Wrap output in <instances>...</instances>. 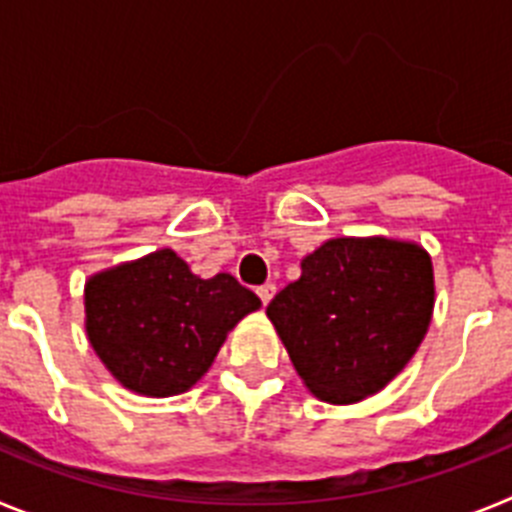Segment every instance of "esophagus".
<instances>
[{
  "mask_svg": "<svg viewBox=\"0 0 512 512\" xmlns=\"http://www.w3.org/2000/svg\"><path fill=\"white\" fill-rule=\"evenodd\" d=\"M274 292H277V284H271V282L261 284V287L256 289V295H259V300L264 302V305H269L271 297H274Z\"/></svg>",
  "mask_w": 512,
  "mask_h": 512,
  "instance_id": "1",
  "label": "esophagus"
}]
</instances>
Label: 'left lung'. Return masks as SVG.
<instances>
[{"instance_id": "left-lung-1", "label": "left lung", "mask_w": 512, "mask_h": 512, "mask_svg": "<svg viewBox=\"0 0 512 512\" xmlns=\"http://www.w3.org/2000/svg\"><path fill=\"white\" fill-rule=\"evenodd\" d=\"M433 312L431 256L415 243L333 238L266 307L312 395L348 405L413 359Z\"/></svg>"}]
</instances>
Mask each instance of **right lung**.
Listing matches in <instances>:
<instances>
[{
  "label": "right lung",
  "instance_id": "obj_1",
  "mask_svg": "<svg viewBox=\"0 0 512 512\" xmlns=\"http://www.w3.org/2000/svg\"><path fill=\"white\" fill-rule=\"evenodd\" d=\"M87 333L104 366L138 395L187 392L228 330L261 300L230 274L194 277L171 248L87 282Z\"/></svg>",
  "mask_w": 512,
  "mask_h": 512
}]
</instances>
